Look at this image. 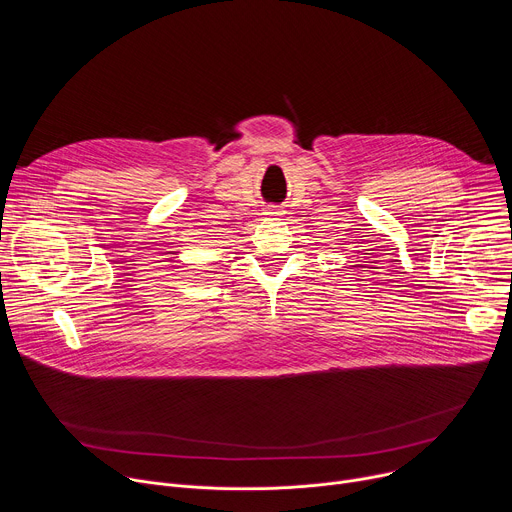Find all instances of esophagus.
<instances>
[{
  "label": "esophagus",
  "mask_w": 512,
  "mask_h": 512,
  "mask_svg": "<svg viewBox=\"0 0 512 512\" xmlns=\"http://www.w3.org/2000/svg\"><path fill=\"white\" fill-rule=\"evenodd\" d=\"M263 215H265V217H269V219H273V217H279V215H283V211H281L279 207H267Z\"/></svg>",
  "instance_id": "obj_1"
}]
</instances>
